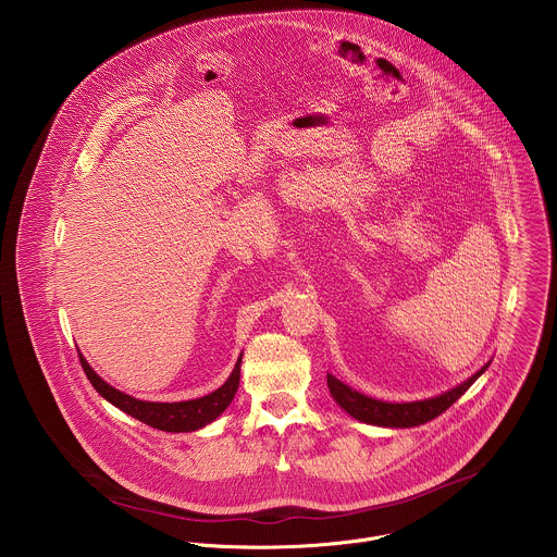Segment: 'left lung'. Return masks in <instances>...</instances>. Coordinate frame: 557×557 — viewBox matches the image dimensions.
<instances>
[{
  "instance_id": "obj_1",
  "label": "left lung",
  "mask_w": 557,
  "mask_h": 557,
  "mask_svg": "<svg viewBox=\"0 0 557 557\" xmlns=\"http://www.w3.org/2000/svg\"><path fill=\"white\" fill-rule=\"evenodd\" d=\"M488 364H484L476 375H472L468 382H463L461 386L440 395L435 398H426V400H413V403H384L377 398L364 397L356 391H351L349 386H345L343 382H338L334 375L327 373V388L334 400L356 420L360 422H369V424H377V426H418L424 424L433 418H437L440 413H444L457 398L461 397L478 377L486 371Z\"/></svg>"
}]
</instances>
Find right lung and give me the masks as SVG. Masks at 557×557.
Returning a JSON list of instances; mask_svg holds the SVG:
<instances>
[{
    "label": "right lung",
    "instance_id": "obj_1",
    "mask_svg": "<svg viewBox=\"0 0 557 557\" xmlns=\"http://www.w3.org/2000/svg\"><path fill=\"white\" fill-rule=\"evenodd\" d=\"M79 360L87 380L91 382V386L96 388V393L100 397L113 403L124 413L146 422L148 426H154V429L166 431V433H188V431H197V429L210 424L230 407V403L238 393L242 358H238L234 373L219 391H214L212 395H206V397L180 400V403H150V400L128 397V395L115 391L113 386H109L107 382H102L91 371V367L85 362V358L81 354Z\"/></svg>",
    "mask_w": 557,
    "mask_h": 557
}]
</instances>
